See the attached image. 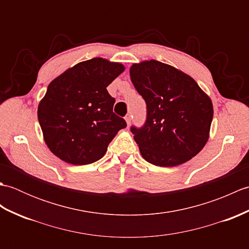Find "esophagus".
<instances>
[{
  "label": "esophagus",
  "mask_w": 249,
  "mask_h": 249,
  "mask_svg": "<svg viewBox=\"0 0 249 249\" xmlns=\"http://www.w3.org/2000/svg\"><path fill=\"white\" fill-rule=\"evenodd\" d=\"M125 121H126V123H127V125H129L130 122H131V115H130V114L126 115V116H125Z\"/></svg>",
  "instance_id": "1"
}]
</instances>
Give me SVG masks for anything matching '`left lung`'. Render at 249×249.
<instances>
[{
    "label": "left lung",
    "instance_id": "1",
    "mask_svg": "<svg viewBox=\"0 0 249 249\" xmlns=\"http://www.w3.org/2000/svg\"><path fill=\"white\" fill-rule=\"evenodd\" d=\"M129 73L146 104L144 125L130 127L142 157L160 167L192 160L208 142L212 100L192 77L165 63L133 64Z\"/></svg>",
    "mask_w": 249,
    "mask_h": 249
}]
</instances>
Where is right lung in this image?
<instances>
[{"label":"right lung","mask_w":249,"mask_h":249,"mask_svg":"<svg viewBox=\"0 0 249 249\" xmlns=\"http://www.w3.org/2000/svg\"><path fill=\"white\" fill-rule=\"evenodd\" d=\"M124 70L120 63L94 57L51 81L37 115L47 146L60 160L78 166L97 161L126 127L113 112L115 99L107 91Z\"/></svg>","instance_id":"add662e5"}]
</instances>
